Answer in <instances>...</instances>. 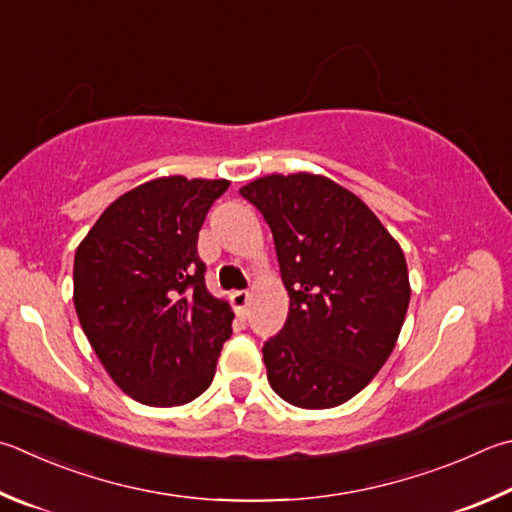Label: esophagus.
<instances>
[{"label":"esophagus","mask_w":512,"mask_h":512,"mask_svg":"<svg viewBox=\"0 0 512 512\" xmlns=\"http://www.w3.org/2000/svg\"><path fill=\"white\" fill-rule=\"evenodd\" d=\"M230 302L237 309V313H246V306L250 302V293L248 291H232L230 293Z\"/></svg>","instance_id":"1"}]
</instances>
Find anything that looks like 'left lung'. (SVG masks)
Wrapping results in <instances>:
<instances>
[{"label": "left lung", "mask_w": 512, "mask_h": 512, "mask_svg": "<svg viewBox=\"0 0 512 512\" xmlns=\"http://www.w3.org/2000/svg\"><path fill=\"white\" fill-rule=\"evenodd\" d=\"M271 226L291 297L282 331L264 342L268 383L286 403L327 410L365 389L410 304L398 241L356 194L320 174H268L239 190Z\"/></svg>", "instance_id": "8db88e82"}]
</instances>
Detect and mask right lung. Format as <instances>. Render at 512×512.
Returning <instances> with one entry per match:
<instances>
[{
	"mask_svg": "<svg viewBox=\"0 0 512 512\" xmlns=\"http://www.w3.org/2000/svg\"><path fill=\"white\" fill-rule=\"evenodd\" d=\"M226 179L161 176L102 212L73 259V304L111 380L134 401L185 405L215 378L232 333L197 239Z\"/></svg>",
	"mask_w": 512,
	"mask_h": 512,
	"instance_id": "1",
	"label": "right lung"
}]
</instances>
